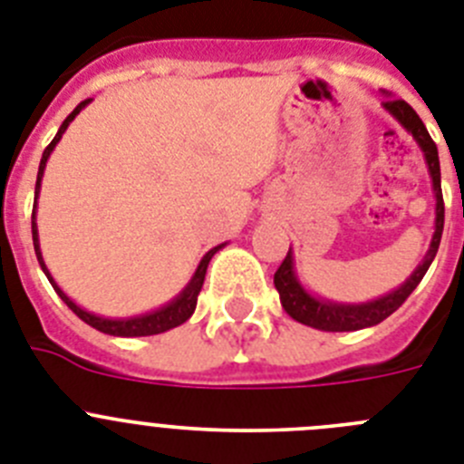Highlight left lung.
I'll use <instances>...</instances> for the list:
<instances>
[{
	"label": "left lung",
	"mask_w": 464,
	"mask_h": 464,
	"mask_svg": "<svg viewBox=\"0 0 464 464\" xmlns=\"http://www.w3.org/2000/svg\"><path fill=\"white\" fill-rule=\"evenodd\" d=\"M382 107L413 135V140L420 144L422 154H425L427 170H430V177H432L434 198H437V219H434L432 243H430V249H427L422 264L411 273V277L400 289H394V292L385 294V296H381L376 301H369V304H334V301L317 299V296L305 292L304 285L296 280L294 256L292 249H289L285 261H282L280 268L276 271L273 282H276V289L280 294L282 308L287 310L289 317H294V320L305 324V327L322 329V332H357V329L373 327V324H378V322L392 315L394 310L409 299L411 292L420 285L422 276H425L430 264L437 256L441 233H444V196H441V170H439L437 144L432 142V137L427 132L425 123H422L420 116L413 111V107L409 102L385 98L382 100Z\"/></svg>",
	"instance_id": "1"
}]
</instances>
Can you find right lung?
I'll return each mask as SVG.
<instances>
[{
    "label": "right lung",
    "mask_w": 464,
    "mask_h": 464,
    "mask_svg": "<svg viewBox=\"0 0 464 464\" xmlns=\"http://www.w3.org/2000/svg\"><path fill=\"white\" fill-rule=\"evenodd\" d=\"M88 102H91V98L76 104V110L63 121V126H60L58 135L53 137V142L44 149L42 163H39V172H37V187H34V193H37V196H39V188H42V177H44V168H46L48 156H51V151L55 149V144L60 142V137H63V132L67 130V126H70L72 121H74V116L79 114V111H82ZM34 217H37V200H34V209H32V240H34V252H37L39 266H42V271L46 273L48 282L53 285V289L58 292L60 299L70 305L72 313H76V317H82V320L86 322V324H91L92 329H98V332H102V334H110V336H126V338H130V336H154V334H163V332H168V329H175V327H179V324H184V322H187L188 317L193 315L196 304H198V294H200V289H203L205 273H208L209 259H212V256H215L217 252L224 247V245H227V243H221V245H217V247L209 249L208 255L200 259V264H198V268H196V273H193L191 282H188L187 287L179 292V296H175V299H172L168 305L154 310V313H147V315L121 317V320H111V317L92 315V313H88V310L79 308V305H76L74 301H72L70 296H67V294H64L63 289L58 287V285H55V280L51 277V273H48L46 264H44L42 249H39V233H37V221H34Z\"/></svg>",
    "instance_id": "right-lung-1"
}]
</instances>
